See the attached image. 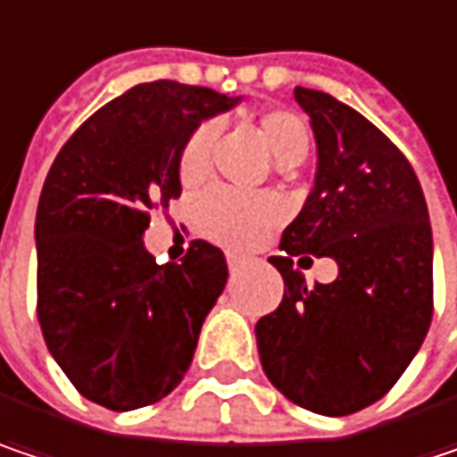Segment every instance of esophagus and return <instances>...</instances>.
<instances>
[{
  "label": "esophagus",
  "instance_id": "34e87169",
  "mask_svg": "<svg viewBox=\"0 0 457 457\" xmlns=\"http://www.w3.org/2000/svg\"><path fill=\"white\" fill-rule=\"evenodd\" d=\"M226 262H228L231 273H239L245 268V257H239V254H226Z\"/></svg>",
  "mask_w": 457,
  "mask_h": 457
}]
</instances>
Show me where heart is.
Here are the masks:
<instances>
[{"label":"heart","mask_w":457,"mask_h":457,"mask_svg":"<svg viewBox=\"0 0 457 457\" xmlns=\"http://www.w3.org/2000/svg\"><path fill=\"white\" fill-rule=\"evenodd\" d=\"M254 132L270 150L278 166H299L312 145L307 121L291 109H265L254 116ZM215 147V127L200 124L189 132L177 158V174L184 187H197L211 174ZM280 218V203L273 195H237L228 189H212L200 197L195 208L197 228L215 242L234 249L254 245Z\"/></svg>","instance_id":"heart-1"}]
</instances>
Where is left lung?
Wrapping results in <instances>:
<instances>
[{"instance_id":"obj_1","label":"left lung","mask_w":457,"mask_h":457,"mask_svg":"<svg viewBox=\"0 0 457 457\" xmlns=\"http://www.w3.org/2000/svg\"><path fill=\"white\" fill-rule=\"evenodd\" d=\"M317 177L280 237L283 302L254 333L268 379L296 406L348 416L406 372L432 322V226L406 155L370 119L310 87ZM333 256L339 278L307 287L296 253Z\"/></svg>"}]
</instances>
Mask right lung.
Segmentation results:
<instances>
[{
	"label": "right lung",
	"instance_id": "right-lung-1",
	"mask_svg": "<svg viewBox=\"0 0 457 457\" xmlns=\"http://www.w3.org/2000/svg\"><path fill=\"white\" fill-rule=\"evenodd\" d=\"M237 101L174 80L135 85L85 119L51 163L36 212V310L51 356L98 406H150L192 364L226 257L195 239L181 262L155 265L143 234L150 211L181 195L189 132Z\"/></svg>",
	"mask_w": 457,
	"mask_h": 457
}]
</instances>
